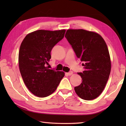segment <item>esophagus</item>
Masks as SVG:
<instances>
[{
	"label": "esophagus",
	"mask_w": 126,
	"mask_h": 126,
	"mask_svg": "<svg viewBox=\"0 0 126 126\" xmlns=\"http://www.w3.org/2000/svg\"><path fill=\"white\" fill-rule=\"evenodd\" d=\"M73 73V72L72 71H71L69 72H68V73H66V74H67V75H68V76H71Z\"/></svg>",
	"instance_id": "obj_1"
}]
</instances>
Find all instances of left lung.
Instances as JSON below:
<instances>
[{"instance_id": "1", "label": "left lung", "mask_w": 126, "mask_h": 126, "mask_svg": "<svg viewBox=\"0 0 126 126\" xmlns=\"http://www.w3.org/2000/svg\"><path fill=\"white\" fill-rule=\"evenodd\" d=\"M65 37L85 69L78 73L82 82L74 87L76 93L84 100L96 98L103 92L111 69L105 41L99 34L84 29H68Z\"/></svg>"}]
</instances>
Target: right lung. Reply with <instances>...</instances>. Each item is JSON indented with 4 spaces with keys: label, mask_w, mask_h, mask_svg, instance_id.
Returning a JSON list of instances; mask_svg holds the SVG:
<instances>
[{
    "label": "right lung",
    "mask_w": 126,
    "mask_h": 126,
    "mask_svg": "<svg viewBox=\"0 0 126 126\" xmlns=\"http://www.w3.org/2000/svg\"><path fill=\"white\" fill-rule=\"evenodd\" d=\"M65 30H38L26 35L21 43L18 62L21 76L34 95L46 97L56 90L64 72L49 69L52 48L63 39Z\"/></svg>",
    "instance_id": "right-lung-1"
}]
</instances>
